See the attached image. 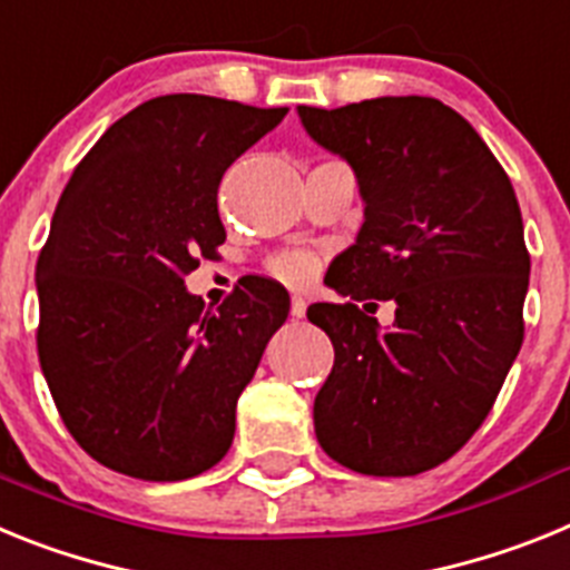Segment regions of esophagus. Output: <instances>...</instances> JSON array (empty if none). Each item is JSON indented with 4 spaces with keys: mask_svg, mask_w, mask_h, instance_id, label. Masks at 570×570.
Returning a JSON list of instances; mask_svg holds the SVG:
<instances>
[{
    "mask_svg": "<svg viewBox=\"0 0 570 570\" xmlns=\"http://www.w3.org/2000/svg\"><path fill=\"white\" fill-rule=\"evenodd\" d=\"M305 311H308V302L302 299V296H291V316H294V320H302Z\"/></svg>",
    "mask_w": 570,
    "mask_h": 570,
    "instance_id": "34e87169",
    "label": "esophagus"
}]
</instances>
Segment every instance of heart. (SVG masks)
I'll return each mask as SVG.
<instances>
[{"label":"heart","mask_w":570,"mask_h":570,"mask_svg":"<svg viewBox=\"0 0 570 570\" xmlns=\"http://www.w3.org/2000/svg\"><path fill=\"white\" fill-rule=\"evenodd\" d=\"M271 271L288 285H305L314 276L316 259L311 254H302V250H288V254H279L271 259Z\"/></svg>","instance_id":"1"}]
</instances>
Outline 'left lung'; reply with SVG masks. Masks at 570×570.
Returning <instances> with one entry per match:
<instances>
[{
    "label": "left lung",
    "instance_id": "1",
    "mask_svg": "<svg viewBox=\"0 0 570 570\" xmlns=\"http://www.w3.org/2000/svg\"><path fill=\"white\" fill-rule=\"evenodd\" d=\"M296 114L351 165L365 205L354 245L328 268L351 302L308 308L334 342L316 440L367 476L431 471L482 425L520 354L531 259L517 194L482 136L440 99ZM374 298L397 305L387 332L366 316Z\"/></svg>",
    "mask_w": 570,
    "mask_h": 570
}]
</instances>
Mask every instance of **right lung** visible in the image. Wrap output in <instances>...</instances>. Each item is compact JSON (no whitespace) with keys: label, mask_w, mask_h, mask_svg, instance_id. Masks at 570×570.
<instances>
[{"label":"right lung","mask_w":570,"mask_h":570,"mask_svg":"<svg viewBox=\"0 0 570 570\" xmlns=\"http://www.w3.org/2000/svg\"><path fill=\"white\" fill-rule=\"evenodd\" d=\"M285 114L156 97L70 176L37 262L39 362L65 428L110 471L179 482L228 454L236 400L291 299L248 276L208 311L185 276L225 242L223 174Z\"/></svg>","instance_id":"add662e5"}]
</instances>
